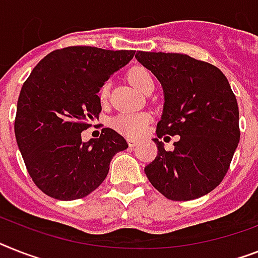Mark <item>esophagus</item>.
Masks as SVG:
<instances>
[{
	"label": "esophagus",
	"instance_id": "1",
	"mask_svg": "<svg viewBox=\"0 0 258 258\" xmlns=\"http://www.w3.org/2000/svg\"><path fill=\"white\" fill-rule=\"evenodd\" d=\"M127 142H129V146H131V148H134V146L138 144L137 140H134V138H129V140H127Z\"/></svg>",
	"mask_w": 258,
	"mask_h": 258
}]
</instances>
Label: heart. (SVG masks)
<instances>
[{"label":"heart","mask_w":258,"mask_h":258,"mask_svg":"<svg viewBox=\"0 0 258 258\" xmlns=\"http://www.w3.org/2000/svg\"><path fill=\"white\" fill-rule=\"evenodd\" d=\"M129 79L132 80L134 86L137 87L142 93L149 88V87L154 86V80H153L152 74L142 67H136L129 72ZM110 84L108 82L104 83L101 88H100L99 97L101 101H105L109 96ZM150 117L146 113H138V114H120L113 120V126L121 133L126 134L129 137H137L142 132L145 131L146 125L149 124Z\"/></svg>","instance_id":"heart-1"}]
</instances>
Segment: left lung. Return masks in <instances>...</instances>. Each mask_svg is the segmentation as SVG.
Wrapping results in <instances>:
<instances>
[{
	"label": "left lung",
	"mask_w": 258,
	"mask_h": 258,
	"mask_svg": "<svg viewBox=\"0 0 258 258\" xmlns=\"http://www.w3.org/2000/svg\"><path fill=\"white\" fill-rule=\"evenodd\" d=\"M136 59L163 88L157 137L179 135L171 152L153 138L158 154L145 167L149 182L171 201H192L218 187L240 141L239 106L218 67L184 54L137 51Z\"/></svg>",
	"instance_id": "8db88e82"
}]
</instances>
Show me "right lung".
<instances>
[{
	"instance_id": "1",
	"label": "right lung",
	"mask_w": 258,
	"mask_h": 258,
	"mask_svg": "<svg viewBox=\"0 0 258 258\" xmlns=\"http://www.w3.org/2000/svg\"><path fill=\"white\" fill-rule=\"evenodd\" d=\"M133 50L72 46L50 52L23 83L17 103V145L34 183L59 201L87 197L103 183L113 155L127 148L121 134L104 127L99 138L82 132L99 118L97 93Z\"/></svg>"
}]
</instances>
